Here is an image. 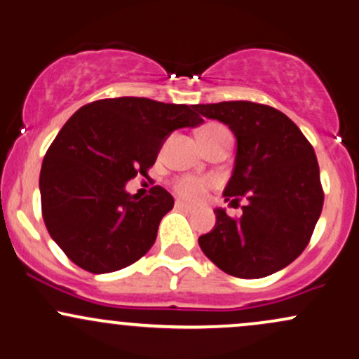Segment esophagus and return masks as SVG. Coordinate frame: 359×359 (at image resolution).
I'll use <instances>...</instances> for the list:
<instances>
[{
  "mask_svg": "<svg viewBox=\"0 0 359 359\" xmlns=\"http://www.w3.org/2000/svg\"><path fill=\"white\" fill-rule=\"evenodd\" d=\"M176 208H178V210H184V212H195V207H191V205L184 203V201H181V200L176 201Z\"/></svg>",
  "mask_w": 359,
  "mask_h": 359,
  "instance_id": "esophagus-1",
  "label": "esophagus"
}]
</instances>
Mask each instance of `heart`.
<instances>
[{
	"mask_svg": "<svg viewBox=\"0 0 359 359\" xmlns=\"http://www.w3.org/2000/svg\"><path fill=\"white\" fill-rule=\"evenodd\" d=\"M229 134V130L224 126H219V123H208L200 130V140L201 144L208 142L210 139H215V137ZM215 184V180L205 178V176H183V178L176 180L175 183V191L178 193L183 200L188 201H200L205 198L207 191L213 188Z\"/></svg>",
	"mask_w": 359,
	"mask_h": 359,
	"instance_id": "1",
	"label": "heart"
}]
</instances>
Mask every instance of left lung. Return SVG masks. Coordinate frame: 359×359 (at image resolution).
I'll return each instance as SVG.
<instances>
[{"mask_svg": "<svg viewBox=\"0 0 359 359\" xmlns=\"http://www.w3.org/2000/svg\"><path fill=\"white\" fill-rule=\"evenodd\" d=\"M195 108L236 135L224 196L231 205L245 198L239 219L215 208V227L198 237L201 251L232 276L273 275L302 255L320 217L324 191L313 147L287 115L268 104L222 102Z\"/></svg>", "mask_w": 359, "mask_h": 359, "instance_id": "left-lung-1", "label": "left lung"}]
</instances>
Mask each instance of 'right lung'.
I'll list each match as a JSON object with an SVG mask.
<instances>
[{
	"label": "right lung",
	"mask_w": 359,
	"mask_h": 359,
	"mask_svg": "<svg viewBox=\"0 0 359 359\" xmlns=\"http://www.w3.org/2000/svg\"><path fill=\"white\" fill-rule=\"evenodd\" d=\"M191 107L122 96L84 104L64 123L39 187L47 231L72 263L102 275L152 248L175 198L161 187L139 198L126 184L147 176L172 130L203 122Z\"/></svg>",
	"instance_id": "right-lung-1"
}]
</instances>
